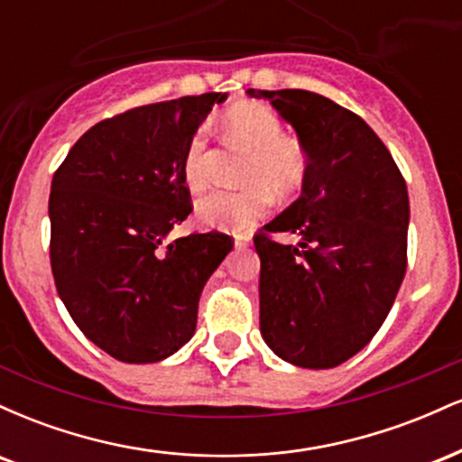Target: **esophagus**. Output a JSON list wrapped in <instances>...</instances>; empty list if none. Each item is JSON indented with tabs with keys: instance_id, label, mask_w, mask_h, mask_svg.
I'll return each mask as SVG.
<instances>
[{
	"instance_id": "esophagus-1",
	"label": "esophagus",
	"mask_w": 462,
	"mask_h": 462,
	"mask_svg": "<svg viewBox=\"0 0 462 462\" xmlns=\"http://www.w3.org/2000/svg\"><path fill=\"white\" fill-rule=\"evenodd\" d=\"M235 245L241 249V247H247L249 245V236L247 235H238L236 238H235Z\"/></svg>"
}]
</instances>
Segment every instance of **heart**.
Instances as JSON below:
<instances>
[{"label":"heart","instance_id":"heart-1","mask_svg":"<svg viewBox=\"0 0 462 462\" xmlns=\"http://www.w3.org/2000/svg\"><path fill=\"white\" fill-rule=\"evenodd\" d=\"M227 143L249 152L243 164V190H215L195 204L204 226L243 230L272 208L273 193L300 189L309 171V153L300 141L284 134V124L275 110L263 104H241L224 115ZM182 178L190 190H204L208 171V125L193 130L182 153Z\"/></svg>","mask_w":462,"mask_h":462}]
</instances>
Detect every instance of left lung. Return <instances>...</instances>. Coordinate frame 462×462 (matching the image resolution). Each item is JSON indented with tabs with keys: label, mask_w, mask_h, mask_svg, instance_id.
<instances>
[{
	"label": "left lung",
	"mask_w": 462,
	"mask_h": 462,
	"mask_svg": "<svg viewBox=\"0 0 462 462\" xmlns=\"http://www.w3.org/2000/svg\"><path fill=\"white\" fill-rule=\"evenodd\" d=\"M309 153L301 195L254 236L261 256V332L291 365L330 369L380 330L406 273L408 190L374 130L301 88L256 91ZM291 231L298 246L271 236Z\"/></svg>",
	"instance_id": "8db88e82"
}]
</instances>
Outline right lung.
Segmentation results:
<instances>
[{"mask_svg": "<svg viewBox=\"0 0 462 462\" xmlns=\"http://www.w3.org/2000/svg\"><path fill=\"white\" fill-rule=\"evenodd\" d=\"M226 93L147 104L99 121L51 180L50 261L76 326L121 363H158L193 337L224 232L169 241L187 219L182 153Z\"/></svg>", "mask_w": 462, "mask_h": 462, "instance_id": "1", "label": "right lung"}]
</instances>
